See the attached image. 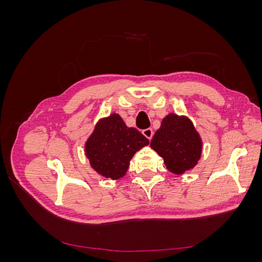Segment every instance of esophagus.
Masks as SVG:
<instances>
[{"label": "esophagus", "mask_w": 262, "mask_h": 262, "mask_svg": "<svg viewBox=\"0 0 262 262\" xmlns=\"http://www.w3.org/2000/svg\"><path fill=\"white\" fill-rule=\"evenodd\" d=\"M143 136L145 137V138H147L148 140H152V138H153V134H154V132H153V130L152 129H145V130H143Z\"/></svg>", "instance_id": "34e87169"}]
</instances>
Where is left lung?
I'll return each mask as SVG.
<instances>
[{
    "label": "left lung",
    "mask_w": 262,
    "mask_h": 262,
    "mask_svg": "<svg viewBox=\"0 0 262 262\" xmlns=\"http://www.w3.org/2000/svg\"><path fill=\"white\" fill-rule=\"evenodd\" d=\"M202 146V138L192 121L173 113L163 119L150 141V147L163 158L166 168L176 175L194 168L201 158Z\"/></svg>",
    "instance_id": "obj_1"
}]
</instances>
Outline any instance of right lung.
Listing matches in <instances>:
<instances>
[{
	"label": "right lung",
	"mask_w": 262,
	"mask_h": 262,
	"mask_svg": "<svg viewBox=\"0 0 262 262\" xmlns=\"http://www.w3.org/2000/svg\"><path fill=\"white\" fill-rule=\"evenodd\" d=\"M149 141L136 128L126 126L120 115L113 113L100 118L84 144L91 167L100 176L112 180L122 178L130 161Z\"/></svg>",
	"instance_id": "add662e5"
}]
</instances>
